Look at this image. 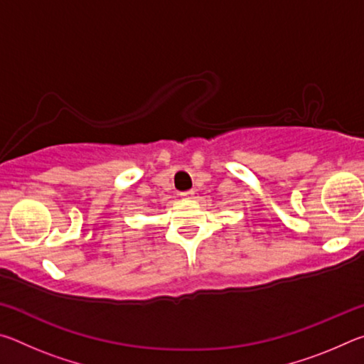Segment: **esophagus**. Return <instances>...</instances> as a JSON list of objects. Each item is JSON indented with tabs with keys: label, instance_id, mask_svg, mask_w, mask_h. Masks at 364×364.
Listing matches in <instances>:
<instances>
[{
	"label": "esophagus",
	"instance_id": "obj_1",
	"mask_svg": "<svg viewBox=\"0 0 364 364\" xmlns=\"http://www.w3.org/2000/svg\"><path fill=\"white\" fill-rule=\"evenodd\" d=\"M180 197L184 200L194 199V191H183V193H180Z\"/></svg>",
	"mask_w": 364,
	"mask_h": 364
}]
</instances>
